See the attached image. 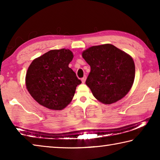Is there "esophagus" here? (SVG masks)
Masks as SVG:
<instances>
[{
  "label": "esophagus",
  "instance_id": "esophagus-1",
  "mask_svg": "<svg viewBox=\"0 0 160 160\" xmlns=\"http://www.w3.org/2000/svg\"><path fill=\"white\" fill-rule=\"evenodd\" d=\"M85 80H86V76H84L82 79H81V81H82V83H85Z\"/></svg>",
  "mask_w": 160,
  "mask_h": 160
}]
</instances>
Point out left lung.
Returning a JSON list of instances; mask_svg holds the SVG:
<instances>
[{"instance_id":"1","label":"left lung","mask_w":160,"mask_h":160,"mask_svg":"<svg viewBox=\"0 0 160 160\" xmlns=\"http://www.w3.org/2000/svg\"><path fill=\"white\" fill-rule=\"evenodd\" d=\"M82 56L91 68L85 83L99 102L111 104L128 93L135 73L133 59L129 54L106 44L87 48Z\"/></svg>"}]
</instances>
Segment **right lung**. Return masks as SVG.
I'll use <instances>...</instances> for the list:
<instances>
[{
  "label": "right lung",
  "instance_id": "right-lung-1",
  "mask_svg": "<svg viewBox=\"0 0 160 160\" xmlns=\"http://www.w3.org/2000/svg\"><path fill=\"white\" fill-rule=\"evenodd\" d=\"M73 58L70 50L53 49L35 58L28 69L25 85L40 105L62 110L70 102L81 81L68 65Z\"/></svg>",
  "mask_w": 160,
  "mask_h": 160
}]
</instances>
